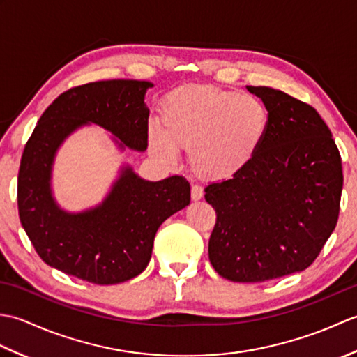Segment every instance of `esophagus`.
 Returning <instances> with one entry per match:
<instances>
[{
  "label": "esophagus",
  "mask_w": 357,
  "mask_h": 357,
  "mask_svg": "<svg viewBox=\"0 0 357 357\" xmlns=\"http://www.w3.org/2000/svg\"><path fill=\"white\" fill-rule=\"evenodd\" d=\"M202 196H204L202 188L199 185H192V199L199 201V199H202Z\"/></svg>",
  "instance_id": "34e87169"
}]
</instances>
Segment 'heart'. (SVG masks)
I'll use <instances>...</instances> for the list:
<instances>
[{"label": "heart", "mask_w": 357, "mask_h": 357, "mask_svg": "<svg viewBox=\"0 0 357 357\" xmlns=\"http://www.w3.org/2000/svg\"><path fill=\"white\" fill-rule=\"evenodd\" d=\"M268 128V110L255 95L183 86L164 98L159 128L150 130L149 147L169 167L178 165L181 149L188 150L196 174L229 181L252 167Z\"/></svg>", "instance_id": "heart-1"}]
</instances>
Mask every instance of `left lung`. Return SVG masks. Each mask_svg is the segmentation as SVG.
<instances>
[{
  "label": "left lung",
  "instance_id": "left-lung-1",
  "mask_svg": "<svg viewBox=\"0 0 357 357\" xmlns=\"http://www.w3.org/2000/svg\"><path fill=\"white\" fill-rule=\"evenodd\" d=\"M247 90L268 110V135L248 170L206 187L216 210L208 257L225 279L264 282L313 264L336 227L344 176L330 128L312 105L278 89Z\"/></svg>",
  "mask_w": 357,
  "mask_h": 357
}]
</instances>
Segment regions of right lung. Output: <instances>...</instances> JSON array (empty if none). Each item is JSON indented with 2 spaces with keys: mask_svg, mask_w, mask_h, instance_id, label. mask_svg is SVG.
Segmentation results:
<instances>
[{
  "mask_svg": "<svg viewBox=\"0 0 357 357\" xmlns=\"http://www.w3.org/2000/svg\"><path fill=\"white\" fill-rule=\"evenodd\" d=\"M153 84L112 79L67 90L38 121L21 158L18 211L22 229L41 259L66 275L98 285L133 279L147 268L155 234L167 218L190 204L183 176L147 181L130 164L119 167L110 190L96 206L69 211L53 195V165L64 141L82 127L112 133L119 151L147 150Z\"/></svg>",
  "mask_w": 357,
  "mask_h": 357,
  "instance_id": "right-lung-1",
  "label": "right lung"
}]
</instances>
